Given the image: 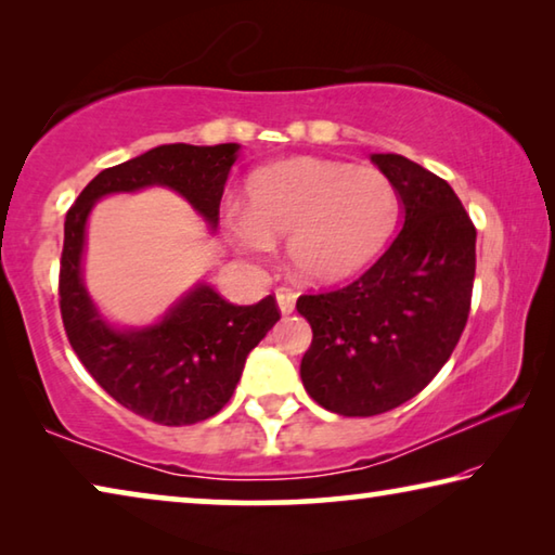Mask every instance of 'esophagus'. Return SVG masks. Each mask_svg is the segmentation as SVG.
Returning a JSON list of instances; mask_svg holds the SVG:
<instances>
[{
    "instance_id": "esophagus-1",
    "label": "esophagus",
    "mask_w": 555,
    "mask_h": 555,
    "mask_svg": "<svg viewBox=\"0 0 555 555\" xmlns=\"http://www.w3.org/2000/svg\"><path fill=\"white\" fill-rule=\"evenodd\" d=\"M276 304H279L281 315L294 313V308H296V294H294V291H288V288H279V291H276Z\"/></svg>"
}]
</instances>
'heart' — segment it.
<instances>
[{
	"label": "heart",
	"instance_id": "obj_1",
	"mask_svg": "<svg viewBox=\"0 0 555 555\" xmlns=\"http://www.w3.org/2000/svg\"><path fill=\"white\" fill-rule=\"evenodd\" d=\"M249 208L228 205L222 228L251 259L288 237L291 264L315 284H337L372 264L399 218V193L377 168L291 158L249 178Z\"/></svg>",
	"mask_w": 555,
	"mask_h": 555
}]
</instances>
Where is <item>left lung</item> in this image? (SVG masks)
<instances>
[{
	"instance_id": "1",
	"label": "left lung",
	"mask_w": 555,
	"mask_h": 555,
	"mask_svg": "<svg viewBox=\"0 0 555 555\" xmlns=\"http://www.w3.org/2000/svg\"><path fill=\"white\" fill-rule=\"evenodd\" d=\"M399 193L401 232L350 286L300 296L313 343L300 360L311 399L377 416L416 397L455 350L475 279V224L443 178L399 154H372Z\"/></svg>"
}]
</instances>
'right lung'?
I'll return each mask as SVG.
<instances>
[{
	"label": "right lung",
	"instance_id": "obj_1",
	"mask_svg": "<svg viewBox=\"0 0 555 555\" xmlns=\"http://www.w3.org/2000/svg\"><path fill=\"white\" fill-rule=\"evenodd\" d=\"M237 156L240 144H162L100 171L65 215L59 288L68 340L112 399L156 424H198L230 401L247 354L279 321L276 300L267 296L255 306H234L198 281L156 323L115 325L82 276L90 212L107 195L168 188L215 232Z\"/></svg>",
	"mask_w": 555,
	"mask_h": 555
}]
</instances>
